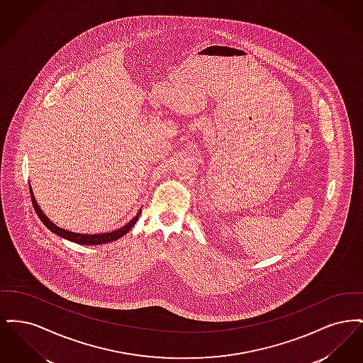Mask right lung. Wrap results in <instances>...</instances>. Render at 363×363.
Here are the masks:
<instances>
[{"mask_svg": "<svg viewBox=\"0 0 363 363\" xmlns=\"http://www.w3.org/2000/svg\"><path fill=\"white\" fill-rule=\"evenodd\" d=\"M30 193H31V200H33V206H34L35 212L36 215L39 216L40 222L43 225H46L50 231H52L54 234L62 237V238H67L69 241L76 242V243H80V245H102V243H107V242L116 241L118 238L123 237L133 225L138 222V216H135L129 223L126 225L121 227L120 230H116V231H111V233H107V234H94V235H89V234H77V233H72L68 230H64V228H60L57 225L52 223L45 215L43 212L40 211V208L38 207L36 201H35V197L33 196V190L30 188Z\"/></svg>", "mask_w": 363, "mask_h": 363, "instance_id": "1", "label": "right lung"}]
</instances>
